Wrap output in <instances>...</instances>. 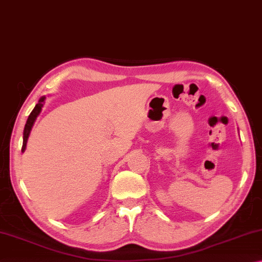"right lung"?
I'll list each match as a JSON object with an SVG mask.
<instances>
[{
	"mask_svg": "<svg viewBox=\"0 0 262 262\" xmlns=\"http://www.w3.org/2000/svg\"><path fill=\"white\" fill-rule=\"evenodd\" d=\"M45 99H46V96H42V98H40L39 102L35 104L34 109L32 110V113L30 114L29 118H27L26 124H25V127H24V134H23V147H21V152L23 153L25 152L27 139H29L30 134H31V130H32V127H33V125H34L35 119H36V117L39 116V114L41 113V109H42V107H43Z\"/></svg>",
	"mask_w": 262,
	"mask_h": 262,
	"instance_id": "1",
	"label": "right lung"
}]
</instances>
